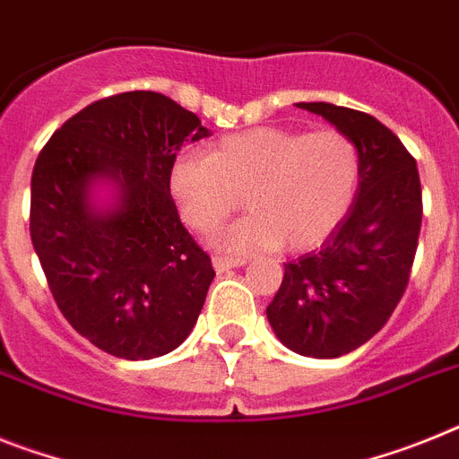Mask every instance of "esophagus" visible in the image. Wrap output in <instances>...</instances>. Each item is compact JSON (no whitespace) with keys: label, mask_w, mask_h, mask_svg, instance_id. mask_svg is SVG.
<instances>
[{"label":"esophagus","mask_w":459,"mask_h":459,"mask_svg":"<svg viewBox=\"0 0 459 459\" xmlns=\"http://www.w3.org/2000/svg\"><path fill=\"white\" fill-rule=\"evenodd\" d=\"M212 264H214V271L223 273V271H230V268H238V265H242L245 264V259H233V256H221V254H217V256L212 259Z\"/></svg>","instance_id":"obj_1"}]
</instances>
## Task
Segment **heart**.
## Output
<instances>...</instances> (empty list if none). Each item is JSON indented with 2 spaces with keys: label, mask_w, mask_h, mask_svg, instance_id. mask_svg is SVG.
<instances>
[{
  "label": "heart",
  "mask_w": 459,
  "mask_h": 459,
  "mask_svg": "<svg viewBox=\"0 0 459 459\" xmlns=\"http://www.w3.org/2000/svg\"><path fill=\"white\" fill-rule=\"evenodd\" d=\"M357 184V144L333 128L229 134L207 156L179 158L170 175L179 214L200 236L214 233L240 203L247 207V217L221 238L238 252L315 247L348 214Z\"/></svg>",
  "instance_id": "obj_1"
}]
</instances>
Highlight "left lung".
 Returning <instances> with one entry per match:
<instances>
[{
    "label": "left lung",
    "instance_id": "obj_1",
    "mask_svg": "<svg viewBox=\"0 0 459 459\" xmlns=\"http://www.w3.org/2000/svg\"><path fill=\"white\" fill-rule=\"evenodd\" d=\"M299 107L357 144L359 188L322 247L284 264L265 315L289 350L333 359L371 341L402 301L418 249L422 188L415 158L378 118L329 102Z\"/></svg>",
    "mask_w": 459,
    "mask_h": 459
}]
</instances>
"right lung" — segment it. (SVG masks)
<instances>
[{"label": "right lung", "mask_w": 459, "mask_h": 459, "mask_svg": "<svg viewBox=\"0 0 459 459\" xmlns=\"http://www.w3.org/2000/svg\"><path fill=\"white\" fill-rule=\"evenodd\" d=\"M194 111L153 91L118 92L63 123L32 172L30 236L60 313L121 357L153 359L195 326L214 268L184 229L170 175L184 142L207 137ZM117 205L95 211L91 184Z\"/></svg>", "instance_id": "1"}]
</instances>
